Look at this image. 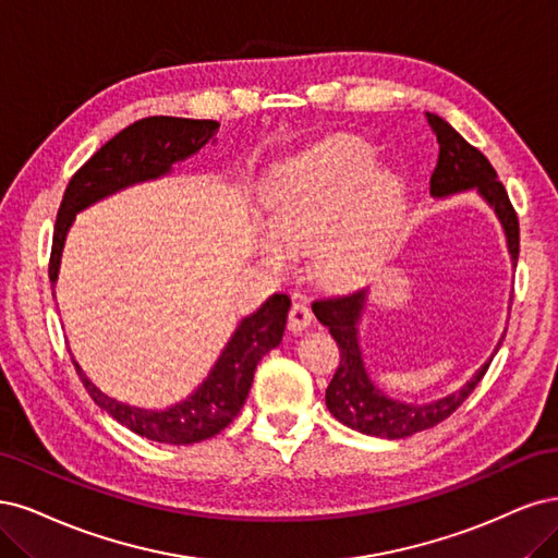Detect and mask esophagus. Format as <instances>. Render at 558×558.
Returning a JSON list of instances; mask_svg holds the SVG:
<instances>
[{
    "label": "esophagus",
    "instance_id": "obj_1",
    "mask_svg": "<svg viewBox=\"0 0 558 558\" xmlns=\"http://www.w3.org/2000/svg\"><path fill=\"white\" fill-rule=\"evenodd\" d=\"M313 325V313L305 303H294L290 311V331L292 333H303Z\"/></svg>",
    "mask_w": 558,
    "mask_h": 558
}]
</instances>
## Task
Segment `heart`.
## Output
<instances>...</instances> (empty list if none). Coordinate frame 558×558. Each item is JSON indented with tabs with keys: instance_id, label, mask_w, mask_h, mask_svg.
Segmentation results:
<instances>
[{
	"instance_id": "obj_1",
	"label": "heart",
	"mask_w": 558,
	"mask_h": 558,
	"mask_svg": "<svg viewBox=\"0 0 558 558\" xmlns=\"http://www.w3.org/2000/svg\"><path fill=\"white\" fill-rule=\"evenodd\" d=\"M403 204L401 178L375 171L364 143L329 138L276 173L266 199L271 236H262L259 255L284 268V250L305 255L325 242L322 271L345 280L387 247Z\"/></svg>"
}]
</instances>
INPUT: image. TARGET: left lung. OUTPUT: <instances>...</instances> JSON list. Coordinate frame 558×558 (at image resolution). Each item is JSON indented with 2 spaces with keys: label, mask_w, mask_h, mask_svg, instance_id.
<instances>
[{
  "label": "left lung",
  "mask_w": 558,
  "mask_h": 558,
  "mask_svg": "<svg viewBox=\"0 0 558 558\" xmlns=\"http://www.w3.org/2000/svg\"><path fill=\"white\" fill-rule=\"evenodd\" d=\"M426 118L430 128H434L440 146L438 165L434 175H430V196H434L436 202H442L461 192H475L480 199L494 210L502 236H506V247L514 268L519 257V222L508 199V192L498 183V175L489 165V159L477 148H473L471 143L440 116L426 113ZM368 301L371 290H362L343 299H327L313 303V313L319 319V325L329 327V333L333 336L340 350V364L333 380L327 387L325 401L329 412L340 424L359 430V434L389 440L408 438L412 434H417V430L440 424L469 399V393L477 387L484 373H487L506 333L498 338V343L487 362H484L471 375V380H465L457 391L428 403H410L389 397V393L377 387L371 377L362 348V336H359L362 333L359 327H362Z\"/></svg>",
  "instance_id": "1"
}]
</instances>
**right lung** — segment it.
<instances>
[{
  "instance_id": "obj_1",
  "label": "right lung",
  "mask_w": 558,
  "mask_h": 558,
  "mask_svg": "<svg viewBox=\"0 0 558 558\" xmlns=\"http://www.w3.org/2000/svg\"><path fill=\"white\" fill-rule=\"evenodd\" d=\"M218 130L220 122L215 120L157 116L130 124L128 130L104 143L71 178L62 196L48 268L52 287L58 284L66 233L78 213L122 190L171 175L175 165L194 157L206 143H218L215 138ZM290 305V296L274 294L257 311L241 317L204 380L183 401L167 408H138L109 397L89 380L74 354L71 359L93 401L132 434L165 445L202 442L220 434L241 412L253 387L257 364L264 354L280 345Z\"/></svg>"
}]
</instances>
